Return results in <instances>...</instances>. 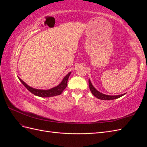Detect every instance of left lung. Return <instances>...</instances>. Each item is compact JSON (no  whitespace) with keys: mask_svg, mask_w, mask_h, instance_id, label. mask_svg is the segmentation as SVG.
I'll use <instances>...</instances> for the list:
<instances>
[{"mask_svg":"<svg viewBox=\"0 0 147 147\" xmlns=\"http://www.w3.org/2000/svg\"><path fill=\"white\" fill-rule=\"evenodd\" d=\"M89 86H90V90L93 96H94L96 97H97V99H101V100H113V99H116L119 98V97H121L124 96L126 93H124L123 94H120V95H117V96H110V95H107L105 94H103L99 91H97L96 89L93 86L92 84L90 78H89Z\"/></svg>","mask_w":147,"mask_h":147,"instance_id":"obj_1","label":"left lung"}]
</instances>
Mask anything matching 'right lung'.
Instances as JSON below:
<instances>
[{
  "label": "right lung",
  "mask_w": 147,
  "mask_h": 147,
  "mask_svg": "<svg viewBox=\"0 0 147 147\" xmlns=\"http://www.w3.org/2000/svg\"><path fill=\"white\" fill-rule=\"evenodd\" d=\"M71 74V72L69 74H67L64 78L63 79L62 82L58 84V85L53 87L50 90H38V89H35L34 88H32L29 86L28 84H26L24 82H23L22 80L18 77L20 82L23 83V85L28 89V90L30 92H32L33 94L38 96V97H50L56 96L57 95H60L63 91L65 90V88L67 85V80L69 79V77Z\"/></svg>",
  "instance_id": "1"
}]
</instances>
